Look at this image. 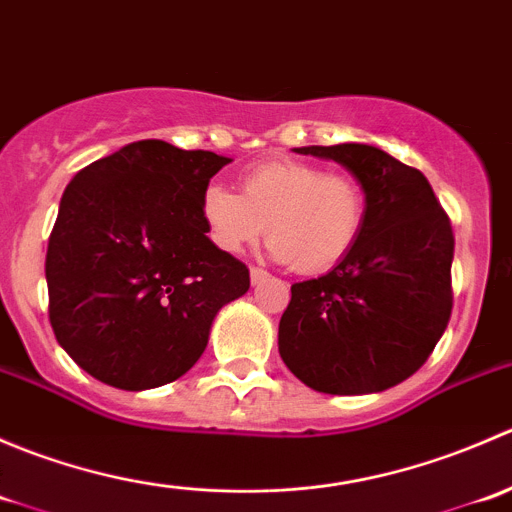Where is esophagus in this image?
<instances>
[{"instance_id":"34e87169","label":"esophagus","mask_w":512,"mask_h":512,"mask_svg":"<svg viewBox=\"0 0 512 512\" xmlns=\"http://www.w3.org/2000/svg\"><path fill=\"white\" fill-rule=\"evenodd\" d=\"M267 277H270V272L260 270V267H252V270H250V282H252V285H260V282H265Z\"/></svg>"}]
</instances>
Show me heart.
<instances>
[{"mask_svg":"<svg viewBox=\"0 0 512 512\" xmlns=\"http://www.w3.org/2000/svg\"><path fill=\"white\" fill-rule=\"evenodd\" d=\"M200 210L210 240L223 252H240L267 232L272 257L302 275L334 270L364 225L359 185L302 160H267L245 170L240 195L208 185Z\"/></svg>","mask_w":512,"mask_h":512,"instance_id":"1","label":"heart"}]
</instances>
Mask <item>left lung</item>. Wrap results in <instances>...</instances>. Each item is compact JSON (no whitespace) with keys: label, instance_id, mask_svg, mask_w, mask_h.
Masks as SVG:
<instances>
[{"label":"left lung","instance_id":"left-lung-1","mask_svg":"<svg viewBox=\"0 0 512 512\" xmlns=\"http://www.w3.org/2000/svg\"><path fill=\"white\" fill-rule=\"evenodd\" d=\"M334 160L364 193L354 250L292 285L280 356L309 389L376 394L416 374L451 319L453 230L421 170L366 143L294 148Z\"/></svg>","mask_w":512,"mask_h":512}]
</instances>
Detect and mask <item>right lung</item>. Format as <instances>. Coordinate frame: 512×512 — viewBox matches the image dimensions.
I'll use <instances>...</instances> for the list:
<instances>
[{
	"label": "right lung",
	"mask_w": 512,
	"mask_h": 512,
	"mask_svg": "<svg viewBox=\"0 0 512 512\" xmlns=\"http://www.w3.org/2000/svg\"><path fill=\"white\" fill-rule=\"evenodd\" d=\"M232 158L148 138L71 178L46 250L56 342L123 391L180 379L250 272L208 237L203 190Z\"/></svg>",
	"instance_id": "1"
}]
</instances>
